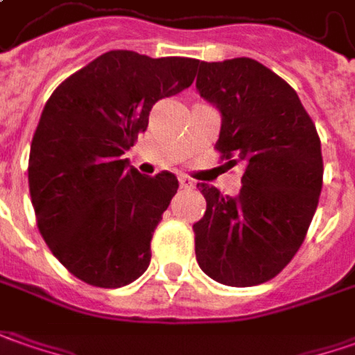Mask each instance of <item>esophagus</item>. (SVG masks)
Instances as JSON below:
<instances>
[{
	"instance_id": "obj_1",
	"label": "esophagus",
	"mask_w": 355,
	"mask_h": 355,
	"mask_svg": "<svg viewBox=\"0 0 355 355\" xmlns=\"http://www.w3.org/2000/svg\"><path fill=\"white\" fill-rule=\"evenodd\" d=\"M178 182H180V188H184V190H192L194 188V180L188 177H180L178 178Z\"/></svg>"
}]
</instances>
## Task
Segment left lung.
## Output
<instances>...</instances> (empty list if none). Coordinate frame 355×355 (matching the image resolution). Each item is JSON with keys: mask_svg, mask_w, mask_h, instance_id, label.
Wrapping results in <instances>:
<instances>
[{"mask_svg": "<svg viewBox=\"0 0 355 355\" xmlns=\"http://www.w3.org/2000/svg\"><path fill=\"white\" fill-rule=\"evenodd\" d=\"M196 89L221 114L216 147L243 167L237 196L200 182L208 206L194 223L196 260L223 286L272 279L301 247L322 188L317 128L297 93L250 58L198 62Z\"/></svg>", "mask_w": 355, "mask_h": 355, "instance_id": "1", "label": "left lung"}]
</instances>
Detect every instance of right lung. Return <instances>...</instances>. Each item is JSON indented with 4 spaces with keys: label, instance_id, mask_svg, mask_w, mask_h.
I'll return each instance as SVG.
<instances>
[{
    "label": "right lung",
    "instance_id": "right-lung-1",
    "mask_svg": "<svg viewBox=\"0 0 355 355\" xmlns=\"http://www.w3.org/2000/svg\"><path fill=\"white\" fill-rule=\"evenodd\" d=\"M192 58L110 50L52 93L28 157L40 235L76 278L122 288L151 260V237L177 194L163 171L139 175L124 159L159 98L192 85Z\"/></svg>",
    "mask_w": 355,
    "mask_h": 355
}]
</instances>
